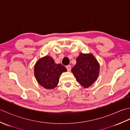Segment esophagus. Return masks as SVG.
Masks as SVG:
<instances>
[{"mask_svg": "<svg viewBox=\"0 0 130 130\" xmlns=\"http://www.w3.org/2000/svg\"><path fill=\"white\" fill-rule=\"evenodd\" d=\"M66 68H67V70H68V71H70V70H71V65H67V67H66Z\"/></svg>", "mask_w": 130, "mask_h": 130, "instance_id": "1", "label": "esophagus"}]
</instances>
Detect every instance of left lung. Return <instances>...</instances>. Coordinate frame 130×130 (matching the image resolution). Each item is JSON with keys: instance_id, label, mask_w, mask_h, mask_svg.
<instances>
[{"instance_id": "1", "label": "left lung", "mask_w": 130, "mask_h": 130, "mask_svg": "<svg viewBox=\"0 0 130 130\" xmlns=\"http://www.w3.org/2000/svg\"><path fill=\"white\" fill-rule=\"evenodd\" d=\"M99 65L92 54H80L71 71L77 82L84 88H88L94 82L99 75Z\"/></svg>"}]
</instances>
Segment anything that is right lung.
Instances as JSON below:
<instances>
[{"mask_svg": "<svg viewBox=\"0 0 130 130\" xmlns=\"http://www.w3.org/2000/svg\"><path fill=\"white\" fill-rule=\"evenodd\" d=\"M67 71L64 66L55 63L53 59L50 56L41 58L36 63L34 68L35 75L38 83L48 89L56 87L61 74Z\"/></svg>", "mask_w": 130, "mask_h": 130, "instance_id": "right-lung-1", "label": "right lung"}]
</instances>
